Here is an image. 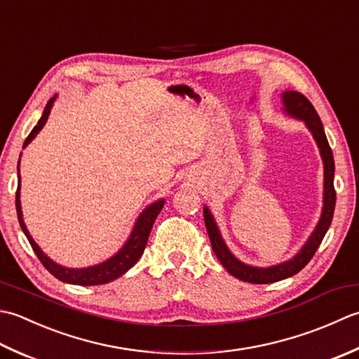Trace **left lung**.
I'll list each match as a JSON object with an SVG mask.
<instances>
[{
	"label": "left lung",
	"instance_id": "1",
	"mask_svg": "<svg viewBox=\"0 0 359 359\" xmlns=\"http://www.w3.org/2000/svg\"><path fill=\"white\" fill-rule=\"evenodd\" d=\"M282 104H283V113L291 118L302 121L305 127L309 128L313 135V139L318 144V149L323 158L324 164V203H323V212H320V218L316 224V228L311 232L309 240L301 248L294 257L277 263L273 266H252L246 265L241 260H238L236 255L231 252V250L226 245V241L222 237V232L218 229L217 222L212 212L208 206L203 208L204 212V223H206V229L210 238L212 250H214L217 259L220 260L222 265L228 269V273L238 280H243L248 283H273L277 280H283L287 277L297 274L301 269L309 263L314 252L318 251L320 241L325 237V233L330 228L333 220V212L336 204V192L333 186L334 180V159L330 145H328L325 131L320 122L316 109L311 105V102L306 99L304 94L297 91H285L282 93Z\"/></svg>",
	"mask_w": 359,
	"mask_h": 359
}]
</instances>
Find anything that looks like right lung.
<instances>
[{
    "mask_svg": "<svg viewBox=\"0 0 359 359\" xmlns=\"http://www.w3.org/2000/svg\"><path fill=\"white\" fill-rule=\"evenodd\" d=\"M55 99H57V94L54 97L49 99L40 121L36 122L34 130L26 137L23 149L27 147V144H31L34 141V137L40 133V130L45 127V123L49 118L50 108L54 107ZM20 182H21V177H20V159H18V189H17V196H15L17 215H18V222H20L21 229H23L25 236L27 237L29 243H31L34 252L36 254V257L40 259L43 266H45L54 277H57L58 280L72 283V285H82V287H90V285H104V283L111 282L114 279H118V277H121L122 274H126L128 269L135 265V263L139 260V257L144 254L145 246H147L150 231L153 228V223H155L158 214L161 212V209L164 208V203H165L164 198H161L155 203L149 204V206L145 208L141 214H139L127 241L123 243V246L118 252L111 255V257L97 263V265H93V266L68 268V266L58 265V263H55L53 259H49L48 255L41 251V248L35 243V240L32 238L31 233H29V231L26 228V223L23 220V212H21V201H20V187L21 186H20Z\"/></svg>",
    "mask_w": 359,
    "mask_h": 359,
    "instance_id": "add662e5",
    "label": "right lung"
}]
</instances>
